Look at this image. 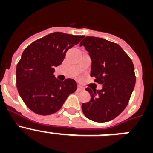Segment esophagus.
I'll list each match as a JSON object with an SVG mask.
<instances>
[{
	"instance_id": "obj_1",
	"label": "esophagus",
	"mask_w": 153,
	"mask_h": 153,
	"mask_svg": "<svg viewBox=\"0 0 153 153\" xmlns=\"http://www.w3.org/2000/svg\"><path fill=\"white\" fill-rule=\"evenodd\" d=\"M81 90H83V88L81 86L78 85V86H77V91H81Z\"/></svg>"
}]
</instances>
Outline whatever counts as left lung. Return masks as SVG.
Returning a JSON list of instances; mask_svg holds the SVG:
<instances>
[{"instance_id": "left-lung-1", "label": "left lung", "mask_w": 153, "mask_h": 153, "mask_svg": "<svg viewBox=\"0 0 153 153\" xmlns=\"http://www.w3.org/2000/svg\"><path fill=\"white\" fill-rule=\"evenodd\" d=\"M80 46H84L92 59L90 76L103 85L100 90L86 89L91 100L82 104L83 113L95 122L110 121L129 103L136 83L133 63L120 45L105 39L86 36Z\"/></svg>"}]
</instances>
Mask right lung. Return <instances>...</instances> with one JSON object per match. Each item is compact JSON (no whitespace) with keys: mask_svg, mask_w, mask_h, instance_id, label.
<instances>
[{"mask_svg":"<svg viewBox=\"0 0 153 153\" xmlns=\"http://www.w3.org/2000/svg\"><path fill=\"white\" fill-rule=\"evenodd\" d=\"M83 36L55 32L31 43L23 52L16 69L18 93L31 111L47 116L57 112L77 89L73 79H56L54 67Z\"/></svg>","mask_w":153,"mask_h":153,"instance_id":"add662e5","label":"right lung"}]
</instances>
